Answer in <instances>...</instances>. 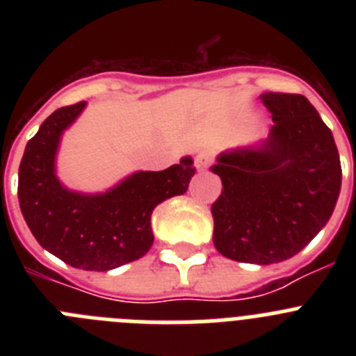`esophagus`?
I'll list each match as a JSON object with an SVG mask.
<instances>
[{
  "mask_svg": "<svg viewBox=\"0 0 356 356\" xmlns=\"http://www.w3.org/2000/svg\"><path fill=\"white\" fill-rule=\"evenodd\" d=\"M210 162H212V155H210V153H207V151H201V153H197L196 159H194V163H196L197 171H207L210 165Z\"/></svg>",
  "mask_w": 356,
  "mask_h": 356,
  "instance_id": "obj_1",
  "label": "esophagus"
}]
</instances>
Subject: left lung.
Here are the masks:
<instances>
[{
  "mask_svg": "<svg viewBox=\"0 0 356 356\" xmlns=\"http://www.w3.org/2000/svg\"><path fill=\"white\" fill-rule=\"evenodd\" d=\"M273 114L267 139L217 155L222 181L212 205L222 257L269 266L292 259L332 217L342 169L330 128L301 94H260Z\"/></svg>",
  "mask_w": 356,
  "mask_h": 356,
  "instance_id": "obj_1",
  "label": "left lung"
}]
</instances>
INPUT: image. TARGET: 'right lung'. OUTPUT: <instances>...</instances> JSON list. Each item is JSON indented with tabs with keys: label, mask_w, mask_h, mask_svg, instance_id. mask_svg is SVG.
Returning a JSON list of instances; mask_svg holds the SVG:
<instances>
[{
	"label": "right lung",
	"mask_w": 356,
	"mask_h": 356,
	"mask_svg": "<svg viewBox=\"0 0 356 356\" xmlns=\"http://www.w3.org/2000/svg\"><path fill=\"white\" fill-rule=\"evenodd\" d=\"M87 103L55 110L26 144L19 165L17 197L28 228L56 259L83 271H110L139 260L153 246L151 213L187 193L194 160L184 156L163 171H135L105 193L85 194L56 176L62 134Z\"/></svg>",
	"instance_id": "1"
}]
</instances>
